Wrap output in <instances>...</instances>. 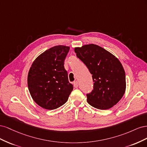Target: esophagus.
<instances>
[{
  "instance_id": "34e87169",
  "label": "esophagus",
  "mask_w": 147,
  "mask_h": 147,
  "mask_svg": "<svg viewBox=\"0 0 147 147\" xmlns=\"http://www.w3.org/2000/svg\"><path fill=\"white\" fill-rule=\"evenodd\" d=\"M74 86L75 88H78V83L77 81L75 82L74 83Z\"/></svg>"
}]
</instances>
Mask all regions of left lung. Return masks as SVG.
<instances>
[{
    "label": "left lung",
    "mask_w": 147,
    "mask_h": 147,
    "mask_svg": "<svg viewBox=\"0 0 147 147\" xmlns=\"http://www.w3.org/2000/svg\"><path fill=\"white\" fill-rule=\"evenodd\" d=\"M74 50L92 75L93 90L86 94L89 104L100 110L116 105L126 90L125 72L118 58L94 44L75 48Z\"/></svg>",
    "instance_id": "left-lung-1"
}]
</instances>
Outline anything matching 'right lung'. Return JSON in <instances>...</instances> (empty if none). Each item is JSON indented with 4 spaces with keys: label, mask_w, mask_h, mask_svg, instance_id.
Returning a JSON list of instances; mask_svg holds the SVG:
<instances>
[{
    "label": "right lung",
    "mask_w": 147,
    "mask_h": 147,
    "mask_svg": "<svg viewBox=\"0 0 147 147\" xmlns=\"http://www.w3.org/2000/svg\"><path fill=\"white\" fill-rule=\"evenodd\" d=\"M70 48L53 47L38 56L29 71L28 84L33 100L42 108L54 110L64 105L73 90L64 60Z\"/></svg>",
    "instance_id": "1"
}]
</instances>
